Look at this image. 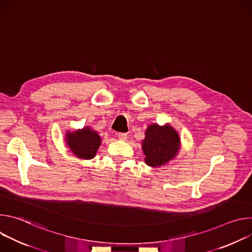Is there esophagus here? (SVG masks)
Returning a JSON list of instances; mask_svg holds the SVG:
<instances>
[{
  "mask_svg": "<svg viewBox=\"0 0 252 252\" xmlns=\"http://www.w3.org/2000/svg\"><path fill=\"white\" fill-rule=\"evenodd\" d=\"M117 136H118L119 139H122V140H126L127 138V134L125 133V132H119L117 134Z\"/></svg>",
  "mask_w": 252,
  "mask_h": 252,
  "instance_id": "esophagus-1",
  "label": "esophagus"
}]
</instances>
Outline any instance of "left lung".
I'll use <instances>...</instances> for the list:
<instances>
[{
  "label": "left lung",
  "mask_w": 252,
  "mask_h": 252,
  "mask_svg": "<svg viewBox=\"0 0 252 252\" xmlns=\"http://www.w3.org/2000/svg\"><path fill=\"white\" fill-rule=\"evenodd\" d=\"M181 148V138L177 131L165 125H151L146 130V137L142 140V151L148 165L158 167L173 159Z\"/></svg>",
  "instance_id": "8db88e82"
}]
</instances>
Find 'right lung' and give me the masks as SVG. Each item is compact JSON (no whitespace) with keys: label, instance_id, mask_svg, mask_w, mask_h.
I'll return each instance as SVG.
<instances>
[{"label":"right lung","instance_id":"add662e5","mask_svg":"<svg viewBox=\"0 0 252 252\" xmlns=\"http://www.w3.org/2000/svg\"><path fill=\"white\" fill-rule=\"evenodd\" d=\"M65 142L68 149L76 157L83 159L94 158L101 138L97 132L89 126L76 131L65 133Z\"/></svg>","mask_w":252,"mask_h":252}]
</instances>
